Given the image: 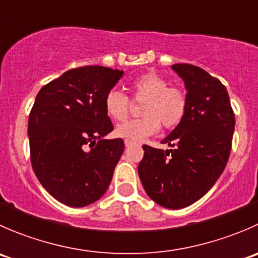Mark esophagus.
<instances>
[{
  "instance_id": "esophagus-1",
  "label": "esophagus",
  "mask_w": 258,
  "mask_h": 258,
  "mask_svg": "<svg viewBox=\"0 0 258 258\" xmlns=\"http://www.w3.org/2000/svg\"><path fill=\"white\" fill-rule=\"evenodd\" d=\"M134 145V141H131V140H124V146L126 147H130V146Z\"/></svg>"
}]
</instances>
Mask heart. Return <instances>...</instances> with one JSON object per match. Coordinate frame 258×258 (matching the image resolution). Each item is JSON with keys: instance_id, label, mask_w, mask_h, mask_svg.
<instances>
[{"instance_id": "b5f03b06", "label": "heart", "mask_w": 258, "mask_h": 258, "mask_svg": "<svg viewBox=\"0 0 258 258\" xmlns=\"http://www.w3.org/2000/svg\"><path fill=\"white\" fill-rule=\"evenodd\" d=\"M134 101H142L140 113L142 117L119 124L116 135L131 141H142L160 130H172L183 119L187 111V95L178 86L153 72L137 77L131 83ZM105 111L113 121L122 122L131 111L130 98L121 91L111 90L105 97Z\"/></svg>"}]
</instances>
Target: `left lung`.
Returning a JSON list of instances; mask_svg holds the SVG:
<instances>
[{"label": "left lung", "mask_w": 258, "mask_h": 258, "mask_svg": "<svg viewBox=\"0 0 258 258\" xmlns=\"http://www.w3.org/2000/svg\"><path fill=\"white\" fill-rule=\"evenodd\" d=\"M172 69L187 90V111L181 123L162 140L171 150L144 145L139 176L146 194L166 209H183L210 191L227 165L235 113L220 80L189 63Z\"/></svg>", "instance_id": "obj_1"}]
</instances>
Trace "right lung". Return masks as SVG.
<instances>
[{
    "mask_svg": "<svg viewBox=\"0 0 258 258\" xmlns=\"http://www.w3.org/2000/svg\"><path fill=\"white\" fill-rule=\"evenodd\" d=\"M122 75L103 66L77 67L36 96L28 116L31 165L46 191L66 206L93 204L110 186L124 142L103 139L113 130L105 97Z\"/></svg>",
    "mask_w": 258,
    "mask_h": 258,
    "instance_id": "1",
    "label": "right lung"
}]
</instances>
